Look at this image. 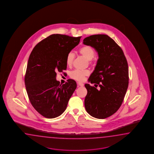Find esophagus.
Segmentation results:
<instances>
[{"instance_id":"34e87169","label":"esophagus","mask_w":154,"mask_h":154,"mask_svg":"<svg viewBox=\"0 0 154 154\" xmlns=\"http://www.w3.org/2000/svg\"><path fill=\"white\" fill-rule=\"evenodd\" d=\"M78 85L80 86V87H83L84 86V84L82 83V82H78Z\"/></svg>"}]
</instances>
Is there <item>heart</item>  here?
Returning <instances> with one entry per match:
<instances>
[{
    "label": "heart",
    "instance_id": "b5f03b06",
    "mask_svg": "<svg viewBox=\"0 0 154 154\" xmlns=\"http://www.w3.org/2000/svg\"><path fill=\"white\" fill-rule=\"evenodd\" d=\"M79 52L87 60H89L90 62L95 55V51L94 48L88 45L81 47L79 49ZM74 58L75 54L72 52H69L67 55L66 60V63L67 66H71L72 65ZM89 75V71L88 70H75L71 73L70 76L72 79L79 81H82L85 79L86 76Z\"/></svg>",
    "mask_w": 154,
    "mask_h": 154
}]
</instances>
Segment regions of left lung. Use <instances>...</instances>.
<instances>
[{
    "mask_svg": "<svg viewBox=\"0 0 154 154\" xmlns=\"http://www.w3.org/2000/svg\"><path fill=\"white\" fill-rule=\"evenodd\" d=\"M83 43L95 48L99 58L88 81L85 106L87 113L98 119H105L121 106L129 85V69L122 49L106 35H91Z\"/></svg>",
    "mask_w": 154,
    "mask_h": 154,
    "instance_id": "8db88e82",
    "label": "left lung"
}]
</instances>
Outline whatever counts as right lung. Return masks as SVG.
I'll return each mask as SVG.
<instances>
[{"instance_id": "1", "label": "right lung", "mask_w": 154, "mask_h": 154, "mask_svg": "<svg viewBox=\"0 0 154 154\" xmlns=\"http://www.w3.org/2000/svg\"><path fill=\"white\" fill-rule=\"evenodd\" d=\"M81 37L52 34L38 42L29 56L25 85L32 106L47 118H54L65 112L77 87L75 80L65 84L56 80L57 72L67 69L66 60Z\"/></svg>"}]
</instances>
